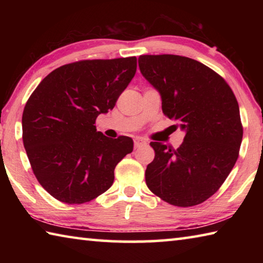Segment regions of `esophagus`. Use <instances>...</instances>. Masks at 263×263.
I'll list each match as a JSON object with an SVG mask.
<instances>
[{"instance_id": "obj_1", "label": "esophagus", "mask_w": 263, "mask_h": 263, "mask_svg": "<svg viewBox=\"0 0 263 263\" xmlns=\"http://www.w3.org/2000/svg\"><path fill=\"white\" fill-rule=\"evenodd\" d=\"M146 145V141L142 140V139H139V138H137V139H135V147L138 148V147H141V146H145Z\"/></svg>"}]
</instances>
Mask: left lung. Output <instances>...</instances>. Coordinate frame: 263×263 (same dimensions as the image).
Instances as JSON below:
<instances>
[{
    "mask_svg": "<svg viewBox=\"0 0 263 263\" xmlns=\"http://www.w3.org/2000/svg\"><path fill=\"white\" fill-rule=\"evenodd\" d=\"M140 72L160 92L162 111L185 132L179 148L152 141L148 189L175 206L206 201L224 183L239 155L242 125L232 89L215 70L186 57L140 55Z\"/></svg>",
    "mask_w": 263,
    "mask_h": 263,
    "instance_id": "obj_1",
    "label": "left lung"
}]
</instances>
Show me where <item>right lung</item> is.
<instances>
[{"mask_svg":"<svg viewBox=\"0 0 263 263\" xmlns=\"http://www.w3.org/2000/svg\"><path fill=\"white\" fill-rule=\"evenodd\" d=\"M137 70V58L64 65L38 84L22 117L33 174L67 204L90 202L114 183L117 163L133 151L130 137L97 131V116L112 110Z\"/></svg>","mask_w":263,"mask_h":263,"instance_id":"add662e5","label":"right lung"}]
</instances>
